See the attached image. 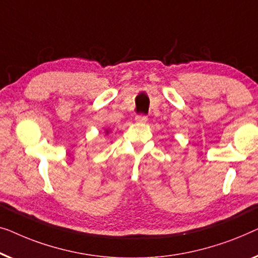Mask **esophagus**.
I'll use <instances>...</instances> for the list:
<instances>
[{
	"instance_id": "34e87169",
	"label": "esophagus",
	"mask_w": 258,
	"mask_h": 258,
	"mask_svg": "<svg viewBox=\"0 0 258 258\" xmlns=\"http://www.w3.org/2000/svg\"><path fill=\"white\" fill-rule=\"evenodd\" d=\"M137 122H146L147 121V115L145 114H138L136 117Z\"/></svg>"
}]
</instances>
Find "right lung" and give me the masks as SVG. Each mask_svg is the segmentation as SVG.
Masks as SVG:
<instances>
[{
  "label": "right lung",
  "instance_id": "1",
  "mask_svg": "<svg viewBox=\"0 0 258 258\" xmlns=\"http://www.w3.org/2000/svg\"><path fill=\"white\" fill-rule=\"evenodd\" d=\"M107 133H108V131H106V134H107Z\"/></svg>",
  "mask_w": 258,
  "mask_h": 258
}]
</instances>
